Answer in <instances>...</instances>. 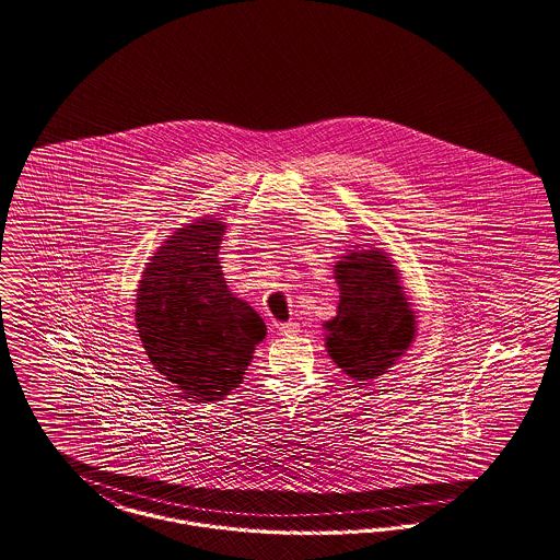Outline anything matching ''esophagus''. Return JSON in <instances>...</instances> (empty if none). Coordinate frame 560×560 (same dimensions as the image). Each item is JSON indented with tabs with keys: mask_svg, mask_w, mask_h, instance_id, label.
Returning a JSON list of instances; mask_svg holds the SVG:
<instances>
[{
	"mask_svg": "<svg viewBox=\"0 0 560 560\" xmlns=\"http://www.w3.org/2000/svg\"><path fill=\"white\" fill-rule=\"evenodd\" d=\"M278 332H280L282 337L296 335V332H299V324H296V322H284V324H280V326H278Z\"/></svg>",
	"mask_w": 560,
	"mask_h": 560,
	"instance_id": "esophagus-1",
	"label": "esophagus"
}]
</instances>
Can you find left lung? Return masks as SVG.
Segmentation results:
<instances>
[{"label":"left lung","instance_id":"1","mask_svg":"<svg viewBox=\"0 0 560 560\" xmlns=\"http://www.w3.org/2000/svg\"><path fill=\"white\" fill-rule=\"evenodd\" d=\"M335 276L341 301L337 317L324 324L328 353L351 378H376L412 342L410 303L395 266L381 250L347 255L335 266Z\"/></svg>","mask_w":560,"mask_h":560}]
</instances>
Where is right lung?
I'll use <instances>...</instances> for the list:
<instances>
[{
  "label": "right lung",
  "mask_w": 560,
  "mask_h": 560,
  "mask_svg": "<svg viewBox=\"0 0 560 560\" xmlns=\"http://www.w3.org/2000/svg\"><path fill=\"white\" fill-rule=\"evenodd\" d=\"M223 223L198 219L177 230L140 280L136 324L148 358L184 393L215 401L241 385L266 322L228 291L218 261Z\"/></svg>",
  "instance_id": "obj_1"
}]
</instances>
